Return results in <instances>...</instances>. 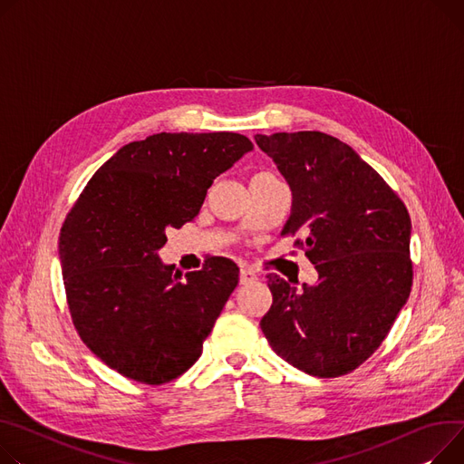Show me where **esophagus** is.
<instances>
[{
  "label": "esophagus",
  "mask_w": 464,
  "mask_h": 464,
  "mask_svg": "<svg viewBox=\"0 0 464 464\" xmlns=\"http://www.w3.org/2000/svg\"><path fill=\"white\" fill-rule=\"evenodd\" d=\"M254 282H257L256 270L250 268V266L242 268V270H240V284H242V285H248V284H254Z\"/></svg>",
  "instance_id": "1"
}]
</instances>
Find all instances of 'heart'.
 Wrapping results in <instances>:
<instances>
[{
  "mask_svg": "<svg viewBox=\"0 0 464 464\" xmlns=\"http://www.w3.org/2000/svg\"><path fill=\"white\" fill-rule=\"evenodd\" d=\"M259 175H268V173H259ZM257 177V175H256Z\"/></svg>",
  "mask_w": 464,
  "mask_h": 464,
  "instance_id": "1",
  "label": "heart"
}]
</instances>
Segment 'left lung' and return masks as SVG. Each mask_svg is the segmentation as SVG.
Wrapping results in <instances>:
<instances>
[{
    "label": "left lung",
    "mask_w": 464,
    "mask_h": 464,
    "mask_svg": "<svg viewBox=\"0 0 464 464\" xmlns=\"http://www.w3.org/2000/svg\"><path fill=\"white\" fill-rule=\"evenodd\" d=\"M289 182L282 237L317 272L302 291L268 274L272 305L261 330L300 372L330 379L360 367L388 335L412 287L411 216L388 182L343 141L317 130L257 134Z\"/></svg>",
    "instance_id": "1"
}]
</instances>
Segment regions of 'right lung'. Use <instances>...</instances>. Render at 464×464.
<instances>
[{
	"mask_svg": "<svg viewBox=\"0 0 464 464\" xmlns=\"http://www.w3.org/2000/svg\"><path fill=\"white\" fill-rule=\"evenodd\" d=\"M254 143L237 132H160L121 147L85 184L59 233L72 324L130 381L160 386L198 362L238 285V266L210 256L180 280L159 250L192 222L212 180Z\"/></svg>",
	"mask_w": 464,
	"mask_h": 464,
	"instance_id": "1",
	"label": "right lung"
}]
</instances>
